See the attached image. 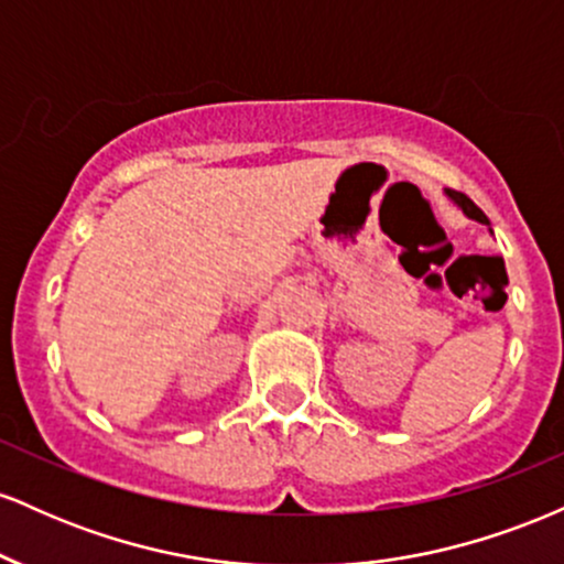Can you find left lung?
Returning <instances> with one entry per match:
<instances>
[{
  "mask_svg": "<svg viewBox=\"0 0 564 564\" xmlns=\"http://www.w3.org/2000/svg\"><path fill=\"white\" fill-rule=\"evenodd\" d=\"M445 196H448V198L453 200V204H456L458 209H462L464 215H467L469 219H477V223L488 225V230H490V223H488V217L482 215V209H480V206L475 204V200L467 198V196H464V193H458V191H445ZM490 232H494V230H490Z\"/></svg>",
  "mask_w": 564,
  "mask_h": 564,
  "instance_id": "left-lung-1",
  "label": "left lung"
}]
</instances>
